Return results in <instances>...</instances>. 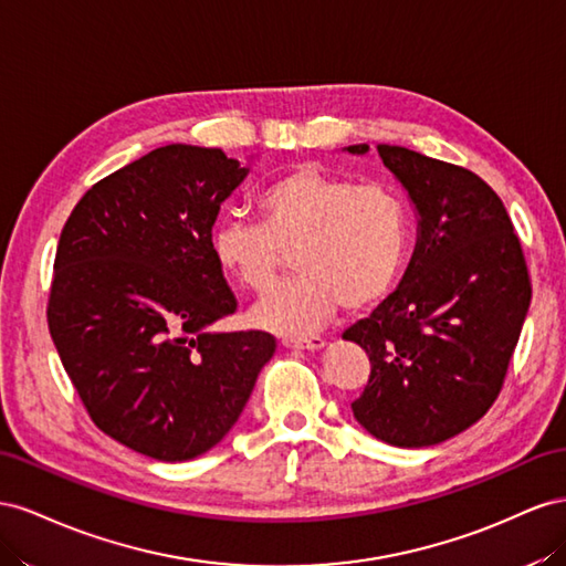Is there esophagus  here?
<instances>
[{"mask_svg":"<svg viewBox=\"0 0 566 566\" xmlns=\"http://www.w3.org/2000/svg\"><path fill=\"white\" fill-rule=\"evenodd\" d=\"M286 348L294 350H322L327 346V342L322 336H308V338H284L282 342Z\"/></svg>","mask_w":566,"mask_h":566,"instance_id":"1","label":"esophagus"}]
</instances>
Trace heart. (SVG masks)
Wrapping results in <instances>:
<instances>
[{
	"label": "heart",
	"mask_w": 566,
	"mask_h": 566,
	"mask_svg": "<svg viewBox=\"0 0 566 566\" xmlns=\"http://www.w3.org/2000/svg\"><path fill=\"white\" fill-rule=\"evenodd\" d=\"M263 224L220 218L211 234L218 268L265 292L284 255L298 280L274 289L251 311L253 325L284 336L319 329L346 303L367 311L394 292L408 261L410 216L400 193L384 182L358 185L317 166H298L258 197Z\"/></svg>",
	"instance_id": "heart-1"
}]
</instances>
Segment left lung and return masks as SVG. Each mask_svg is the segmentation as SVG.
<instances>
[{
    "label": "left lung",
    "instance_id": "left-lung-1",
    "mask_svg": "<svg viewBox=\"0 0 566 566\" xmlns=\"http://www.w3.org/2000/svg\"><path fill=\"white\" fill-rule=\"evenodd\" d=\"M344 151L365 156L367 144ZM417 216L394 294L344 332L373 365L353 417L375 439L424 448L453 439L500 394L531 303L520 239L497 193L467 168L377 144Z\"/></svg>",
    "mask_w": 566,
    "mask_h": 566
}]
</instances>
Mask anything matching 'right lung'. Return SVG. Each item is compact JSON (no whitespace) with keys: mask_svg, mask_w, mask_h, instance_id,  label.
I'll return each instance as SVG.
<instances>
[{"mask_svg":"<svg viewBox=\"0 0 566 566\" xmlns=\"http://www.w3.org/2000/svg\"><path fill=\"white\" fill-rule=\"evenodd\" d=\"M249 170L168 144L96 182L61 232L46 308L59 358L92 422L147 458L220 443L277 348L265 332L208 329L237 308L211 234Z\"/></svg>","mask_w":566,"mask_h":566,"instance_id":"right-lung-1","label":"right lung"}]
</instances>
